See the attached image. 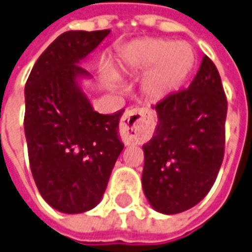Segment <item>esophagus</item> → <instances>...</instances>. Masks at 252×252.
Returning <instances> with one entry per match:
<instances>
[{"label":"esophagus","mask_w":252,"mask_h":252,"mask_svg":"<svg viewBox=\"0 0 252 252\" xmlns=\"http://www.w3.org/2000/svg\"><path fill=\"white\" fill-rule=\"evenodd\" d=\"M152 113L143 109L128 110L120 121V136L126 145L140 143L153 128Z\"/></svg>","instance_id":"1"}]
</instances>
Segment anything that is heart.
Here are the masks:
<instances>
[{"label": "heart", "instance_id": "1", "mask_svg": "<svg viewBox=\"0 0 252 252\" xmlns=\"http://www.w3.org/2000/svg\"><path fill=\"white\" fill-rule=\"evenodd\" d=\"M194 66V52L186 42H172L164 38H142L126 45L119 58V68L126 76L140 73L145 78L143 90L150 97L162 99L179 90ZM109 83L117 77L109 74Z\"/></svg>", "mask_w": 252, "mask_h": 252}]
</instances>
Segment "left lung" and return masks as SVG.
I'll return each instance as SVG.
<instances>
[{
	"label": "left lung",
	"instance_id": "1",
	"mask_svg": "<svg viewBox=\"0 0 252 252\" xmlns=\"http://www.w3.org/2000/svg\"><path fill=\"white\" fill-rule=\"evenodd\" d=\"M158 123L145 143L142 188L157 212L179 214L207 196L225 153L227 102L215 64L204 56L188 90L156 104Z\"/></svg>",
	"mask_w": 252,
	"mask_h": 252
}]
</instances>
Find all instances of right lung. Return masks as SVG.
Returning a JSON list of instances; mask_svg holds the SVG:
<instances>
[{
  "label": "right lung",
  "mask_w": 252,
  "mask_h": 252,
  "mask_svg": "<svg viewBox=\"0 0 252 252\" xmlns=\"http://www.w3.org/2000/svg\"><path fill=\"white\" fill-rule=\"evenodd\" d=\"M110 30L66 32L35 62L25 87V135L34 182L48 204L64 214L92 210L102 200L124 149L123 112L94 110L81 88L80 66Z\"/></svg>",
  "instance_id": "right-lung-1"
}]
</instances>
